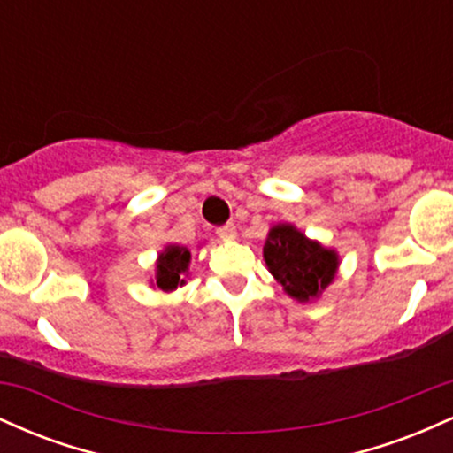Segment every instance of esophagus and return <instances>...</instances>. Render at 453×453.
<instances>
[{"instance_id": "1", "label": "esophagus", "mask_w": 453, "mask_h": 453, "mask_svg": "<svg viewBox=\"0 0 453 453\" xmlns=\"http://www.w3.org/2000/svg\"><path fill=\"white\" fill-rule=\"evenodd\" d=\"M217 234H219V238H223V241H234L236 238V226L234 223H226V226L217 230Z\"/></svg>"}]
</instances>
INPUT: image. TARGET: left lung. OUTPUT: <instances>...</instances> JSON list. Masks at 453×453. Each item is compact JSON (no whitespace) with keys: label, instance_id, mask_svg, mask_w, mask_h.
<instances>
[{"label":"left lung","instance_id":"1","mask_svg":"<svg viewBox=\"0 0 453 453\" xmlns=\"http://www.w3.org/2000/svg\"><path fill=\"white\" fill-rule=\"evenodd\" d=\"M264 259L273 277L283 285L285 294L298 303L319 298L339 270V256L334 249L311 241L289 223L270 227Z\"/></svg>","mask_w":453,"mask_h":453}]
</instances>
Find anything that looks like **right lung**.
<instances>
[{
	"label": "right lung",
	"mask_w": 453,
	"mask_h": 453,
	"mask_svg": "<svg viewBox=\"0 0 453 453\" xmlns=\"http://www.w3.org/2000/svg\"><path fill=\"white\" fill-rule=\"evenodd\" d=\"M191 253L187 247L168 244L157 257V270H155V288L161 292H173V289L185 285V277L189 273Z\"/></svg>",
	"instance_id": "add662e5"
}]
</instances>
